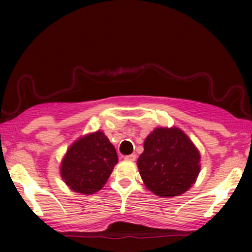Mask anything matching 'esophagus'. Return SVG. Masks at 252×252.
<instances>
[{
	"mask_svg": "<svg viewBox=\"0 0 252 252\" xmlns=\"http://www.w3.org/2000/svg\"><path fill=\"white\" fill-rule=\"evenodd\" d=\"M125 159H126V160L134 161V160L136 159V155H135V154H132V155H128V156H125Z\"/></svg>",
	"mask_w": 252,
	"mask_h": 252,
	"instance_id": "obj_1",
	"label": "esophagus"
}]
</instances>
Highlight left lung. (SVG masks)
Masks as SVG:
<instances>
[{
	"label": "left lung",
	"mask_w": 252,
	"mask_h": 252,
	"mask_svg": "<svg viewBox=\"0 0 252 252\" xmlns=\"http://www.w3.org/2000/svg\"><path fill=\"white\" fill-rule=\"evenodd\" d=\"M198 150L179 128H156L144 141L137 159L141 178L150 191L172 197L187 191L199 173Z\"/></svg>",
	"instance_id": "left-lung-1"
}]
</instances>
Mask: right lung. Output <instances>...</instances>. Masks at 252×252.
I'll return each instance as SVG.
<instances>
[{
	"label": "right lung",
	"mask_w": 252,
	"mask_h": 252,
	"mask_svg": "<svg viewBox=\"0 0 252 252\" xmlns=\"http://www.w3.org/2000/svg\"><path fill=\"white\" fill-rule=\"evenodd\" d=\"M117 163L115 147L102 132H96L72 144L62 161L61 174L72 190L94 194L105 185Z\"/></svg>",
	"instance_id": "1"
}]
</instances>
